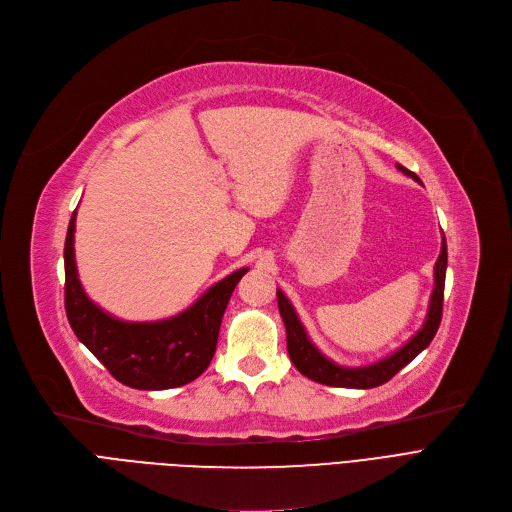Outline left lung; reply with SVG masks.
Masks as SVG:
<instances>
[{
  "label": "left lung",
  "mask_w": 512,
  "mask_h": 512,
  "mask_svg": "<svg viewBox=\"0 0 512 512\" xmlns=\"http://www.w3.org/2000/svg\"><path fill=\"white\" fill-rule=\"evenodd\" d=\"M396 168L411 176L413 180L421 182L419 176L407 168H402L400 164H396ZM446 265H448V253H446V238H442V251L440 257L436 261L434 267V292L432 299H429V309H427V317L423 321V328L405 344L400 346L398 351H394L392 355L380 359L378 363L371 365H363V367H342L336 365L334 361H330L326 355H321L319 348L309 340L301 319L294 311V307L290 305V301L286 299V294L282 290H278V307H280V315L286 326V348L290 361L294 363L303 375H307L309 380L326 384V386H336V388H375L382 386L388 380H392L394 375L409 365L423 348L429 346V342L434 340L440 321H442V305H444V280H446Z\"/></svg>",
  "instance_id": "obj_1"
}]
</instances>
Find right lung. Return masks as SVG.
<instances>
[{"mask_svg":"<svg viewBox=\"0 0 512 512\" xmlns=\"http://www.w3.org/2000/svg\"><path fill=\"white\" fill-rule=\"evenodd\" d=\"M72 213L64 245V305L76 338L118 382L137 390H168L197 380L209 367L232 292L249 267L213 284L186 311L161 321H122L97 307L80 286Z\"/></svg>","mask_w":512,"mask_h":512,"instance_id":"1","label":"right lung"}]
</instances>
